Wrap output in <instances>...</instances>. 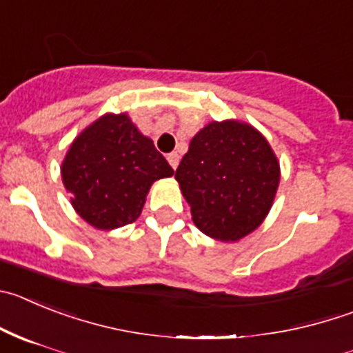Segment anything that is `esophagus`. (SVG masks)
<instances>
[{
    "label": "esophagus",
    "instance_id": "34e87169",
    "mask_svg": "<svg viewBox=\"0 0 353 353\" xmlns=\"http://www.w3.org/2000/svg\"><path fill=\"white\" fill-rule=\"evenodd\" d=\"M168 163L171 164V168H173V170H176V166H179V163H180V155L176 154V152H171V154H168Z\"/></svg>",
    "mask_w": 353,
    "mask_h": 353
}]
</instances>
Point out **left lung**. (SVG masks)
<instances>
[{"label": "left lung", "mask_w": 353, "mask_h": 353, "mask_svg": "<svg viewBox=\"0 0 353 353\" xmlns=\"http://www.w3.org/2000/svg\"><path fill=\"white\" fill-rule=\"evenodd\" d=\"M174 179L199 231L238 241L270 212L280 166L266 138L252 125L212 122L192 138Z\"/></svg>", "instance_id": "obj_1"}]
</instances>
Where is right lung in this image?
Instances as JSON below:
<instances>
[{
    "instance_id": "obj_1",
    "label": "right lung",
    "mask_w": 353,
    "mask_h": 353,
    "mask_svg": "<svg viewBox=\"0 0 353 353\" xmlns=\"http://www.w3.org/2000/svg\"><path fill=\"white\" fill-rule=\"evenodd\" d=\"M61 174L77 213L106 231L137 221L152 183L173 168L125 113H108L71 143Z\"/></svg>"
}]
</instances>
